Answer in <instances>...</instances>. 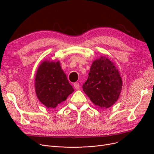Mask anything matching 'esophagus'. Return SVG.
I'll return each instance as SVG.
<instances>
[{"label": "esophagus", "instance_id": "esophagus-1", "mask_svg": "<svg viewBox=\"0 0 154 154\" xmlns=\"http://www.w3.org/2000/svg\"><path fill=\"white\" fill-rule=\"evenodd\" d=\"M74 88H76V90L80 89V84H79V83H78V82L74 83Z\"/></svg>", "mask_w": 154, "mask_h": 154}]
</instances>
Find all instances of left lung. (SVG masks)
I'll return each instance as SVG.
<instances>
[{"label": "left lung", "instance_id": "8db88e82", "mask_svg": "<svg viewBox=\"0 0 154 154\" xmlns=\"http://www.w3.org/2000/svg\"><path fill=\"white\" fill-rule=\"evenodd\" d=\"M122 86V78L114 63L101 56L92 62L82 87L93 103L101 109H107L117 101Z\"/></svg>", "mask_w": 154, "mask_h": 154}]
</instances>
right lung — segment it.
<instances>
[{
  "instance_id": "right-lung-1",
  "label": "right lung",
  "mask_w": 154,
  "mask_h": 154,
  "mask_svg": "<svg viewBox=\"0 0 154 154\" xmlns=\"http://www.w3.org/2000/svg\"><path fill=\"white\" fill-rule=\"evenodd\" d=\"M36 94L47 108L54 109L74 92L60 61L45 60L37 69L35 78Z\"/></svg>"
}]
</instances>
